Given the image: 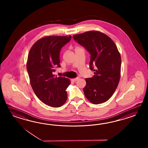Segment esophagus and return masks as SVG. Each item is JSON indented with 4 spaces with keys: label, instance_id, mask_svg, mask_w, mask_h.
<instances>
[{
    "label": "esophagus",
    "instance_id": "esophagus-1",
    "mask_svg": "<svg viewBox=\"0 0 148 148\" xmlns=\"http://www.w3.org/2000/svg\"><path fill=\"white\" fill-rule=\"evenodd\" d=\"M79 79V77H76V78H74V79H72L71 81H72V82H75V81Z\"/></svg>",
    "mask_w": 148,
    "mask_h": 148
}]
</instances>
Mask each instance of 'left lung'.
Here are the masks:
<instances>
[{"instance_id":"obj_1","label":"left lung","mask_w":148,"mask_h":148,"mask_svg":"<svg viewBox=\"0 0 148 148\" xmlns=\"http://www.w3.org/2000/svg\"><path fill=\"white\" fill-rule=\"evenodd\" d=\"M73 37L90 53V69L94 72L92 77L85 79L83 90L86 97L93 104L106 102L115 92L121 77V56L116 45L110 37L99 31Z\"/></svg>"}]
</instances>
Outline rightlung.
Listing matches in <instances>:
<instances>
[{
  "instance_id": "1",
  "label": "right lung",
  "mask_w": 148,
  "mask_h": 148,
  "mask_svg": "<svg viewBox=\"0 0 148 148\" xmlns=\"http://www.w3.org/2000/svg\"><path fill=\"white\" fill-rule=\"evenodd\" d=\"M72 36H47L37 40L28 54L27 69L32 88L37 98L53 108L62 106L67 99L66 91L71 81L55 77V68L60 67V51Z\"/></svg>"
}]
</instances>
